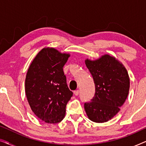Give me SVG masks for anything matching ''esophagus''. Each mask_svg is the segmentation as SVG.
<instances>
[{"instance_id": "esophagus-1", "label": "esophagus", "mask_w": 146, "mask_h": 146, "mask_svg": "<svg viewBox=\"0 0 146 146\" xmlns=\"http://www.w3.org/2000/svg\"><path fill=\"white\" fill-rule=\"evenodd\" d=\"M74 94L75 96H78L79 94V90H76L74 92Z\"/></svg>"}]
</instances>
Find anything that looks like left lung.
Here are the masks:
<instances>
[{"mask_svg":"<svg viewBox=\"0 0 146 146\" xmlns=\"http://www.w3.org/2000/svg\"><path fill=\"white\" fill-rule=\"evenodd\" d=\"M85 64L95 84V95L84 104L86 113L91 121L104 123L112 119L124 104L129 90V78L121 62L109 54Z\"/></svg>","mask_w":146,"mask_h":146,"instance_id":"left-lung-1","label":"left lung"}]
</instances>
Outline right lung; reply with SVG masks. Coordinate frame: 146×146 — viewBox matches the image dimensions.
<instances>
[{"instance_id": "right-lung-1", "label": "right lung", "mask_w": 146, "mask_h": 146, "mask_svg": "<svg viewBox=\"0 0 146 146\" xmlns=\"http://www.w3.org/2000/svg\"><path fill=\"white\" fill-rule=\"evenodd\" d=\"M70 56L54 48L45 47L37 54L28 70L25 79L27 100L34 113L46 123L62 120L68 102L72 96L63 71Z\"/></svg>"}]
</instances>
